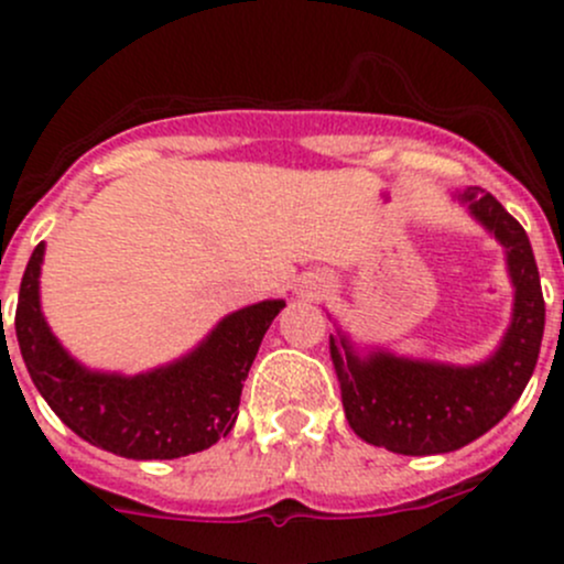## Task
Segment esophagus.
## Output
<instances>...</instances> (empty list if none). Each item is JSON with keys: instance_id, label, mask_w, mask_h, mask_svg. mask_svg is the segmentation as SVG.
I'll use <instances>...</instances> for the list:
<instances>
[{"instance_id": "1", "label": "esophagus", "mask_w": 564, "mask_h": 564, "mask_svg": "<svg viewBox=\"0 0 564 564\" xmlns=\"http://www.w3.org/2000/svg\"><path fill=\"white\" fill-rule=\"evenodd\" d=\"M300 292H305L308 297H318V294L324 292V286H322V283H316V281H308L303 289H300Z\"/></svg>"}]
</instances>
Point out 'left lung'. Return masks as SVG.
Here are the masks:
<instances>
[{
  "label": "left lung",
  "mask_w": 564,
  "mask_h": 564,
  "mask_svg": "<svg viewBox=\"0 0 564 564\" xmlns=\"http://www.w3.org/2000/svg\"><path fill=\"white\" fill-rule=\"evenodd\" d=\"M456 198L508 256L513 318L497 351L475 366H447L384 349L360 355L340 329L329 335L351 431L401 456L451 453L491 431L524 392L543 340L545 303L524 226L482 187H466Z\"/></svg>",
  "instance_id": "1"
}]
</instances>
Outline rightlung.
Listing matches in <instances>:
<instances>
[{
    "mask_svg": "<svg viewBox=\"0 0 564 564\" xmlns=\"http://www.w3.org/2000/svg\"><path fill=\"white\" fill-rule=\"evenodd\" d=\"M43 253L40 242L21 278L15 335L32 382L67 429L89 445L135 460L191 456L229 434L242 382L283 300L224 316L196 349L155 371H89L67 355L40 311Z\"/></svg>",
    "mask_w": 564,
    "mask_h": 564,
    "instance_id": "right-lung-1",
    "label": "right lung"
}]
</instances>
